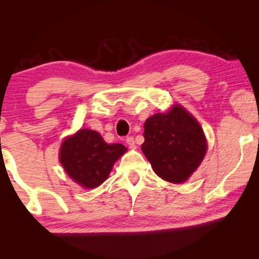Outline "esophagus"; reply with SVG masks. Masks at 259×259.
I'll return each instance as SVG.
<instances>
[{"label": "esophagus", "mask_w": 259, "mask_h": 259, "mask_svg": "<svg viewBox=\"0 0 259 259\" xmlns=\"http://www.w3.org/2000/svg\"><path fill=\"white\" fill-rule=\"evenodd\" d=\"M125 141H126V145L129 146V148H131V149H136V142H135L134 137H128Z\"/></svg>", "instance_id": "esophagus-1"}]
</instances>
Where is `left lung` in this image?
Returning a JSON list of instances; mask_svg holds the SVG:
<instances>
[{
	"label": "left lung",
	"mask_w": 259,
	"mask_h": 259,
	"mask_svg": "<svg viewBox=\"0 0 259 259\" xmlns=\"http://www.w3.org/2000/svg\"><path fill=\"white\" fill-rule=\"evenodd\" d=\"M141 150L163 180L183 184L199 167L207 140L198 121L180 104L156 113L145 122Z\"/></svg>",
	"instance_id": "obj_1"
}]
</instances>
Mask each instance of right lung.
Wrapping results in <instances>:
<instances>
[{
    "label": "right lung",
    "instance_id": "right-lung-1",
    "mask_svg": "<svg viewBox=\"0 0 259 259\" xmlns=\"http://www.w3.org/2000/svg\"><path fill=\"white\" fill-rule=\"evenodd\" d=\"M125 151L123 145L107 144L95 130L81 129L62 142L59 158L70 178L92 189L108 178L114 162Z\"/></svg>",
    "mask_w": 259,
    "mask_h": 259
}]
</instances>
